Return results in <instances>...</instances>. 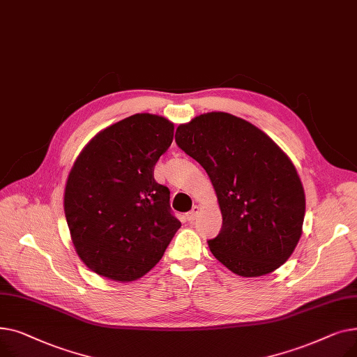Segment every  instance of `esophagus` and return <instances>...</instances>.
<instances>
[{
    "mask_svg": "<svg viewBox=\"0 0 357 357\" xmlns=\"http://www.w3.org/2000/svg\"><path fill=\"white\" fill-rule=\"evenodd\" d=\"M198 214H199V207H197V205H194L192 210H191L188 214H186V220L192 222V221H195V220H197Z\"/></svg>",
    "mask_w": 357,
    "mask_h": 357,
    "instance_id": "esophagus-1",
    "label": "esophagus"
}]
</instances>
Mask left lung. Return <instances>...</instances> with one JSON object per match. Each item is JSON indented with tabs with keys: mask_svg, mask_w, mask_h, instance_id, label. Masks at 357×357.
<instances>
[{
	"mask_svg": "<svg viewBox=\"0 0 357 357\" xmlns=\"http://www.w3.org/2000/svg\"><path fill=\"white\" fill-rule=\"evenodd\" d=\"M176 144L208 174L222 226L214 257L245 278L284 265L303 234L305 194L288 155L266 133L229 112L179 124Z\"/></svg>",
	"mask_w": 357,
	"mask_h": 357,
	"instance_id": "left-lung-1",
	"label": "left lung"
}]
</instances>
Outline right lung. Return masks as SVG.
Segmentation results:
<instances>
[{
    "label": "right lung",
    "instance_id": "obj_1",
    "mask_svg": "<svg viewBox=\"0 0 357 357\" xmlns=\"http://www.w3.org/2000/svg\"><path fill=\"white\" fill-rule=\"evenodd\" d=\"M172 140V121L142 112L101 130L73 162L63 208L75 250L92 272L131 282L162 259L181 221L153 169Z\"/></svg>",
    "mask_w": 357,
    "mask_h": 357
}]
</instances>
